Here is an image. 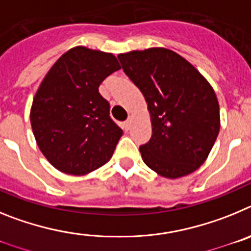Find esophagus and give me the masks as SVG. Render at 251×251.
I'll return each mask as SVG.
<instances>
[{"mask_svg": "<svg viewBox=\"0 0 251 251\" xmlns=\"http://www.w3.org/2000/svg\"><path fill=\"white\" fill-rule=\"evenodd\" d=\"M130 126H132V117H128L127 121L124 122V128L128 130L130 128Z\"/></svg>", "mask_w": 251, "mask_h": 251, "instance_id": "1", "label": "esophagus"}]
</instances>
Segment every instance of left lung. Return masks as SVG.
Returning a JSON list of instances; mask_svg holds the SVG:
<instances>
[{"label":"left lung","instance_id":"obj_1","mask_svg":"<svg viewBox=\"0 0 251 251\" xmlns=\"http://www.w3.org/2000/svg\"><path fill=\"white\" fill-rule=\"evenodd\" d=\"M118 59L148 104L152 137L139 147L145 163L167 178L192 174L207 158L220 130L211 85L168 49L130 51Z\"/></svg>","mask_w":251,"mask_h":251}]
</instances>
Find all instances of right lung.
Here are the masks:
<instances>
[{
  "instance_id": "obj_1",
  "label": "right lung",
  "mask_w": 251,
  "mask_h": 251,
  "mask_svg": "<svg viewBox=\"0 0 251 251\" xmlns=\"http://www.w3.org/2000/svg\"><path fill=\"white\" fill-rule=\"evenodd\" d=\"M119 69L113 54L76 46L44 77L31 106V127L40 151L64 174H89L113 156L123 130L110 118L99 85Z\"/></svg>"
}]
</instances>
